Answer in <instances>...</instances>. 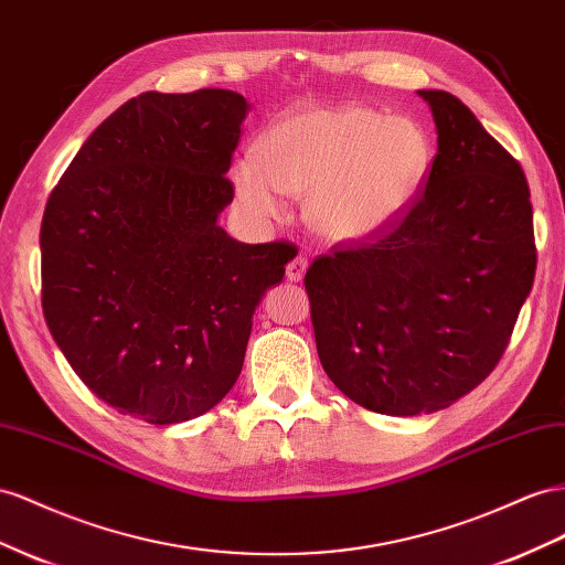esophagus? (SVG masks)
Wrapping results in <instances>:
<instances>
[{"mask_svg":"<svg viewBox=\"0 0 565 565\" xmlns=\"http://www.w3.org/2000/svg\"><path fill=\"white\" fill-rule=\"evenodd\" d=\"M307 268H309V262L303 256H295L292 262L287 264V268H285V273H287V280H292V282H299L301 278H303V273H307Z\"/></svg>","mask_w":565,"mask_h":565,"instance_id":"34e87169","label":"esophagus"}]
</instances>
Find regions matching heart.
<instances>
[{"label": "heart", "mask_w": 565, "mask_h": 565, "mask_svg": "<svg viewBox=\"0 0 565 565\" xmlns=\"http://www.w3.org/2000/svg\"><path fill=\"white\" fill-rule=\"evenodd\" d=\"M433 145L416 120L365 106L297 109L278 118L256 157L233 166L239 204L276 218L282 194H307V218L334 242H361L402 218L428 178Z\"/></svg>", "instance_id": "heart-1"}]
</instances>
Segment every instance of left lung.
<instances>
[{"instance_id":"left-lung-1","label":"left lung","mask_w":565,"mask_h":565,"mask_svg":"<svg viewBox=\"0 0 565 565\" xmlns=\"http://www.w3.org/2000/svg\"><path fill=\"white\" fill-rule=\"evenodd\" d=\"M437 126L425 188L402 218L309 266L320 363L387 416L447 408L504 356L537 268L525 173L468 106L420 89Z\"/></svg>"}]
</instances>
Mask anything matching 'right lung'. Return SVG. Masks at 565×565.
Here are the masks:
<instances>
[{"label": "right lung", "instance_id": "add662e5", "mask_svg": "<svg viewBox=\"0 0 565 565\" xmlns=\"http://www.w3.org/2000/svg\"><path fill=\"white\" fill-rule=\"evenodd\" d=\"M249 114L233 89L142 93L87 137L44 206L42 311L102 402L171 425L237 383L252 316L292 258L216 223Z\"/></svg>", "mask_w": 565, "mask_h": 565}]
</instances>
